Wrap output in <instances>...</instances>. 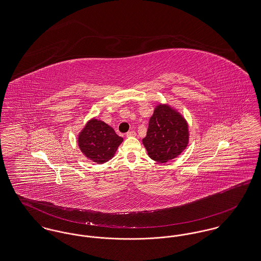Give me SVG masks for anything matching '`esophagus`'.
I'll return each instance as SVG.
<instances>
[{
	"mask_svg": "<svg viewBox=\"0 0 261 261\" xmlns=\"http://www.w3.org/2000/svg\"><path fill=\"white\" fill-rule=\"evenodd\" d=\"M127 137H135L136 136V132L135 131H129L126 133Z\"/></svg>",
	"mask_w": 261,
	"mask_h": 261,
	"instance_id": "34e87169",
	"label": "esophagus"
}]
</instances>
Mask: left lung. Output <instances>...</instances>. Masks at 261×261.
Returning a JSON list of instances; mask_svg holds the SVG:
<instances>
[{
    "mask_svg": "<svg viewBox=\"0 0 261 261\" xmlns=\"http://www.w3.org/2000/svg\"><path fill=\"white\" fill-rule=\"evenodd\" d=\"M188 124L184 116L169 105H158L150 118L146 137L142 140L149 156L167 163L184 152L188 145Z\"/></svg>",
    "mask_w": 261,
    "mask_h": 261,
    "instance_id": "left-lung-1",
    "label": "left lung"
}]
</instances>
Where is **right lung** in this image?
<instances>
[{"instance_id":"1","label":"right lung","mask_w":261,"mask_h":261,"mask_svg":"<svg viewBox=\"0 0 261 261\" xmlns=\"http://www.w3.org/2000/svg\"><path fill=\"white\" fill-rule=\"evenodd\" d=\"M122 142V137H119L112 127L96 118L86 123L77 135L80 150L96 164H103L111 160Z\"/></svg>"}]
</instances>
